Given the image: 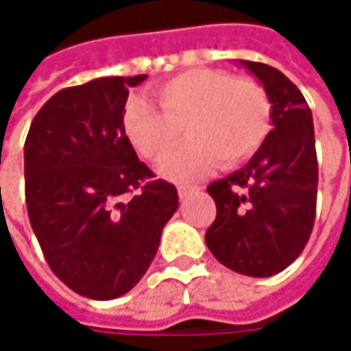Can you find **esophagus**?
<instances>
[{
	"label": "esophagus",
	"instance_id": "obj_1",
	"mask_svg": "<svg viewBox=\"0 0 351 351\" xmlns=\"http://www.w3.org/2000/svg\"><path fill=\"white\" fill-rule=\"evenodd\" d=\"M195 189L197 187H193V185H180L178 187V195H180V199H185L189 193H193Z\"/></svg>",
	"mask_w": 351,
	"mask_h": 351
}]
</instances>
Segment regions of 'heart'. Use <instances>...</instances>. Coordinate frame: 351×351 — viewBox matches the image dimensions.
I'll return each instance as SVG.
<instances>
[{"mask_svg":"<svg viewBox=\"0 0 351 351\" xmlns=\"http://www.w3.org/2000/svg\"><path fill=\"white\" fill-rule=\"evenodd\" d=\"M162 111L144 97H132L125 109V132L134 150L160 162L183 132L189 141L160 166L164 178L189 182L221 160L236 166L263 144L271 128L267 91L250 77L199 68L156 86Z\"/></svg>","mask_w":351,"mask_h":351,"instance_id":"obj_1","label":"heart"}]
</instances>
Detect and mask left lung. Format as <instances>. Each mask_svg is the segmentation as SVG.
<instances>
[{"instance_id":"1","label":"left lung","mask_w":351,"mask_h":351,"mask_svg":"<svg viewBox=\"0 0 351 351\" xmlns=\"http://www.w3.org/2000/svg\"><path fill=\"white\" fill-rule=\"evenodd\" d=\"M238 64L267 91L274 128L244 168L207 187L217 219L205 242L236 274L269 277L299 258L315 224V127L303 93L287 75L262 62Z\"/></svg>"}]
</instances>
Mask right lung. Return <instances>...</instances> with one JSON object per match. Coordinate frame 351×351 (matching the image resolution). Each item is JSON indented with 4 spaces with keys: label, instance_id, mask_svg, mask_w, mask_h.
I'll return each instance as SVG.
<instances>
[{
    "label": "right lung",
    "instance_id": "1",
    "mask_svg": "<svg viewBox=\"0 0 351 351\" xmlns=\"http://www.w3.org/2000/svg\"><path fill=\"white\" fill-rule=\"evenodd\" d=\"M148 75L60 89L25 141L29 221L50 269L82 297L111 301L154 260L178 189L138 160L125 132L128 88Z\"/></svg>",
    "mask_w": 351,
    "mask_h": 351
}]
</instances>
